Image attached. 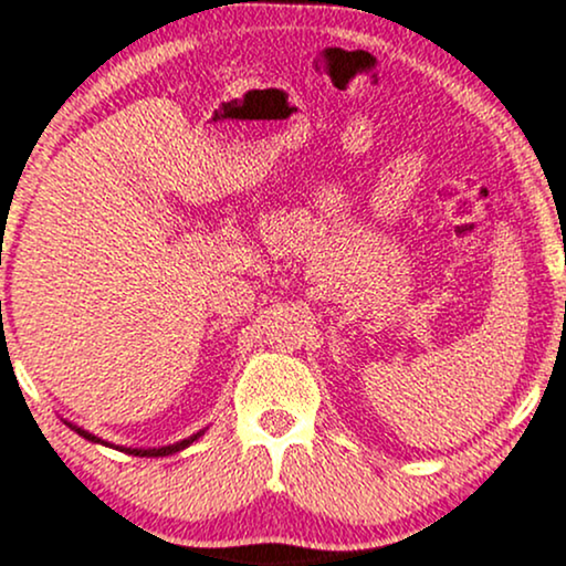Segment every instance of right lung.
I'll use <instances>...</instances> for the list:
<instances>
[{"instance_id":"add662e5","label":"right lung","mask_w":566,"mask_h":566,"mask_svg":"<svg viewBox=\"0 0 566 566\" xmlns=\"http://www.w3.org/2000/svg\"><path fill=\"white\" fill-rule=\"evenodd\" d=\"M71 426V423H69ZM74 428L76 433H80V437H84L87 441H101L97 437H93V433H87V431H82V428H76V426H71ZM197 437H201V431L197 433ZM197 437H191V439H184V441H178V444H170V447H159V450H129V447H122V452H127V454H140V458H161V454H172V452H180V450H186L188 444H191L193 439Z\"/></svg>"}]
</instances>
